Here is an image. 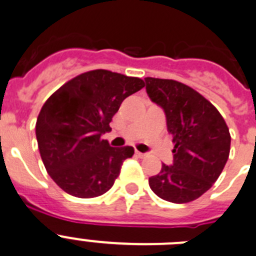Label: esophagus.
<instances>
[{
  "label": "esophagus",
  "instance_id": "34e87169",
  "mask_svg": "<svg viewBox=\"0 0 256 256\" xmlns=\"http://www.w3.org/2000/svg\"><path fill=\"white\" fill-rule=\"evenodd\" d=\"M136 155H137V156H138V158H141V159H142V158H146V156H148V154L140 152V151H137V150H136Z\"/></svg>",
  "mask_w": 256,
  "mask_h": 256
}]
</instances>
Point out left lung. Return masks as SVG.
<instances>
[{
  "label": "left lung",
  "instance_id": "obj_1",
  "mask_svg": "<svg viewBox=\"0 0 256 256\" xmlns=\"http://www.w3.org/2000/svg\"><path fill=\"white\" fill-rule=\"evenodd\" d=\"M146 92L164 110L173 136V164L148 178L160 198L184 204L200 198L218 180L230 156V134L216 106L183 83L144 78Z\"/></svg>",
  "mask_w": 256,
  "mask_h": 256
}]
</instances>
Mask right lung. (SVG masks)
Listing matches in <instances>:
<instances>
[{
  "label": "right lung",
  "instance_id": "right-lung-1",
  "mask_svg": "<svg viewBox=\"0 0 256 256\" xmlns=\"http://www.w3.org/2000/svg\"><path fill=\"white\" fill-rule=\"evenodd\" d=\"M144 87L142 79L97 69L76 76L40 108L36 124L47 173L66 194L97 198L112 188L132 146L112 148L101 136L126 97Z\"/></svg>",
  "mask_w": 256,
  "mask_h": 256
}]
</instances>
